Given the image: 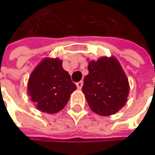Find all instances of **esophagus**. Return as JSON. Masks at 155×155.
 Masks as SVG:
<instances>
[{"mask_svg": "<svg viewBox=\"0 0 155 155\" xmlns=\"http://www.w3.org/2000/svg\"><path fill=\"white\" fill-rule=\"evenodd\" d=\"M83 81H79V82H78L77 84H76V85H77V87H78V89H82V86H83Z\"/></svg>", "mask_w": 155, "mask_h": 155, "instance_id": "34e87169", "label": "esophagus"}]
</instances>
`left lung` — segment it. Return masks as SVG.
<instances>
[{"mask_svg":"<svg viewBox=\"0 0 155 155\" xmlns=\"http://www.w3.org/2000/svg\"><path fill=\"white\" fill-rule=\"evenodd\" d=\"M82 91L91 110L100 116H111L128 101L129 84L121 64L115 57L91 60Z\"/></svg>","mask_w":155,"mask_h":155,"instance_id":"obj_1","label":"left lung"}]
</instances>
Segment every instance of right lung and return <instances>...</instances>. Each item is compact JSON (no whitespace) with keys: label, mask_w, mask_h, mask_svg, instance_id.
I'll return each instance as SVG.
<instances>
[{"label":"right lung","mask_w":155,"mask_h":155,"mask_svg":"<svg viewBox=\"0 0 155 155\" xmlns=\"http://www.w3.org/2000/svg\"><path fill=\"white\" fill-rule=\"evenodd\" d=\"M76 89L58 58H45L32 71L27 83L30 100L39 111L48 114L62 110Z\"/></svg>","instance_id":"add662e5"}]
</instances>
